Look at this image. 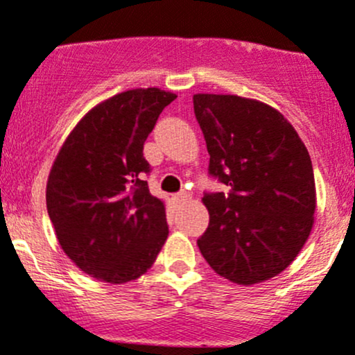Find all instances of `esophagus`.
Here are the masks:
<instances>
[{
  "instance_id": "1",
  "label": "esophagus",
  "mask_w": 355,
  "mask_h": 355,
  "mask_svg": "<svg viewBox=\"0 0 355 355\" xmlns=\"http://www.w3.org/2000/svg\"><path fill=\"white\" fill-rule=\"evenodd\" d=\"M174 200H176L178 203L186 202V200H189V193L188 191H179L178 195H174Z\"/></svg>"
}]
</instances>
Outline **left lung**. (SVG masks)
<instances>
[{"label": "left lung", "instance_id": "1", "mask_svg": "<svg viewBox=\"0 0 355 355\" xmlns=\"http://www.w3.org/2000/svg\"><path fill=\"white\" fill-rule=\"evenodd\" d=\"M209 173L230 193H207L209 227L198 248L210 268L250 286L285 271L311 234L315 182L293 125L271 105L236 94L193 96Z\"/></svg>", "mask_w": 355, "mask_h": 355}]
</instances>
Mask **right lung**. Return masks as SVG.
I'll return each mask as SVG.
<instances>
[{
    "label": "right lung",
    "mask_w": 355,
    "mask_h": 355,
    "mask_svg": "<svg viewBox=\"0 0 355 355\" xmlns=\"http://www.w3.org/2000/svg\"><path fill=\"white\" fill-rule=\"evenodd\" d=\"M176 94L119 93L70 131L46 182L48 216L67 257L91 278L121 285L145 275L169 234L166 203L143 176V145Z\"/></svg>",
    "instance_id": "obj_1"
}]
</instances>
